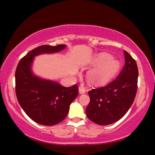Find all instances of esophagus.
<instances>
[{"label":"esophagus","instance_id":"obj_1","mask_svg":"<svg viewBox=\"0 0 155 155\" xmlns=\"http://www.w3.org/2000/svg\"><path fill=\"white\" fill-rule=\"evenodd\" d=\"M79 92L80 94H84L86 92V89L84 88V86H81L79 89Z\"/></svg>","mask_w":155,"mask_h":155}]
</instances>
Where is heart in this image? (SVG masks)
<instances>
[{
  "mask_svg": "<svg viewBox=\"0 0 155 155\" xmlns=\"http://www.w3.org/2000/svg\"><path fill=\"white\" fill-rule=\"evenodd\" d=\"M92 65L97 66L87 74V79L90 83L100 84L107 82L119 71L120 64L107 53L97 55L91 62Z\"/></svg>",
  "mask_w": 155,
  "mask_h": 155,
  "instance_id": "b5f03b06",
  "label": "heart"
}]
</instances>
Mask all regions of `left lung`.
<instances>
[{
    "label": "left lung",
    "mask_w": 155,
    "mask_h": 155,
    "mask_svg": "<svg viewBox=\"0 0 155 155\" xmlns=\"http://www.w3.org/2000/svg\"><path fill=\"white\" fill-rule=\"evenodd\" d=\"M125 64L114 80L88 92L90 101L86 108L88 119L107 125L120 120L132 106L137 92L138 70L136 60L125 50Z\"/></svg>",
    "instance_id": "left-lung-1"
}]
</instances>
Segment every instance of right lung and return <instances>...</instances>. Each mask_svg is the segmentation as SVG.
Returning <instances> with one entry per match:
<instances>
[{"instance_id":"add662e5","label":"right lung","mask_w":155,"mask_h":155,"mask_svg":"<svg viewBox=\"0 0 155 155\" xmlns=\"http://www.w3.org/2000/svg\"><path fill=\"white\" fill-rule=\"evenodd\" d=\"M65 44L52 47L42 45L30 51L17 65L15 90L17 101L28 117L43 125L62 122L68 113L70 105L79 94L76 84L65 87L59 83L35 76L31 66L35 56L63 50Z\"/></svg>"}]
</instances>
